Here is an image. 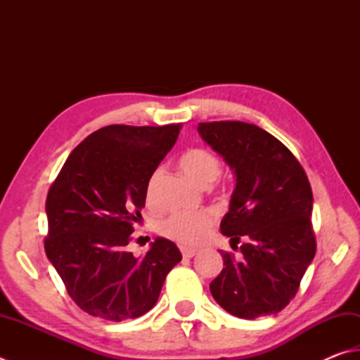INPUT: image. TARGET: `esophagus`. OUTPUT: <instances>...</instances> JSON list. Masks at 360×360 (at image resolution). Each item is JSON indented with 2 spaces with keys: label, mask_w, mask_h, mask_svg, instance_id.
<instances>
[{
  "label": "esophagus",
  "mask_w": 360,
  "mask_h": 360,
  "mask_svg": "<svg viewBox=\"0 0 360 360\" xmlns=\"http://www.w3.org/2000/svg\"><path fill=\"white\" fill-rule=\"evenodd\" d=\"M181 255L185 259H193L194 255H198V249H189V248H181Z\"/></svg>",
  "instance_id": "1"
}]
</instances>
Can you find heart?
I'll use <instances>...</instances> for the list:
<instances>
[{
    "mask_svg": "<svg viewBox=\"0 0 360 360\" xmlns=\"http://www.w3.org/2000/svg\"><path fill=\"white\" fill-rule=\"evenodd\" d=\"M180 167L189 179L200 186H210L219 177L221 161L205 148H189L180 157ZM214 218L210 212L174 213L161 222L160 232L169 240L185 246H198L205 240Z\"/></svg>",
    "mask_w": 360,
    "mask_h": 360,
    "instance_id": "obj_1",
    "label": "heart"
}]
</instances>
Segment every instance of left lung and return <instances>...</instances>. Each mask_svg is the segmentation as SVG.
I'll use <instances>...</instances> for the list:
<instances>
[{
    "label": "left lung",
    "mask_w": 360,
    "mask_h": 360,
    "mask_svg": "<svg viewBox=\"0 0 360 360\" xmlns=\"http://www.w3.org/2000/svg\"><path fill=\"white\" fill-rule=\"evenodd\" d=\"M203 141L235 169L236 186L222 235L240 257L224 252L210 283L219 306L244 320L274 315L296 296L316 252L311 188L301 162L273 134L238 120L202 122Z\"/></svg>",
    "instance_id": "1"
}]
</instances>
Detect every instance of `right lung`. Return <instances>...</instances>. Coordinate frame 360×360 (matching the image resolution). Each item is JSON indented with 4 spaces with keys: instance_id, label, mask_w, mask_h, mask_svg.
<instances>
[{
    "instance_id": "1",
    "label": "right lung",
    "mask_w": 360,
    "mask_h": 360,
    "mask_svg": "<svg viewBox=\"0 0 360 360\" xmlns=\"http://www.w3.org/2000/svg\"><path fill=\"white\" fill-rule=\"evenodd\" d=\"M180 130L181 124L100 128L73 148L51 183L45 252L86 314L108 321L144 315L181 260L166 238L155 240L141 259L127 250L148 181Z\"/></svg>"
}]
</instances>
